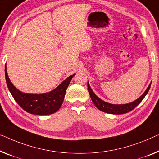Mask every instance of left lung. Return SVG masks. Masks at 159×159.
<instances>
[{"label":"left lung","mask_w":159,"mask_h":159,"mask_svg":"<svg viewBox=\"0 0 159 159\" xmlns=\"http://www.w3.org/2000/svg\"><path fill=\"white\" fill-rule=\"evenodd\" d=\"M151 85V83L149 84V86H148L147 89H146L145 92H144L139 98H137L136 100L133 101V102L125 104H112L103 101L102 99L98 98V97L93 93V90L91 89L89 82H88V90H89L90 96H91L92 101H93L95 106H96L99 110L103 111V112L111 113V114H124V113H128L129 112V111H132L141 102V101L143 100L144 97H145L146 96V94L148 93L149 89H150Z\"/></svg>","instance_id":"8db88e82"}]
</instances>
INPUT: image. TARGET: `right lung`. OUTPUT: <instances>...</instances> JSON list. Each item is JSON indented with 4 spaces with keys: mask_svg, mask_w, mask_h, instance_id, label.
<instances>
[{
    "mask_svg": "<svg viewBox=\"0 0 159 159\" xmlns=\"http://www.w3.org/2000/svg\"><path fill=\"white\" fill-rule=\"evenodd\" d=\"M75 73L66 79L53 91L46 93L34 94L20 91L13 86L7 73L5 66L6 84L13 98L26 112L35 115H49L56 112L62 105L66 89Z\"/></svg>",
    "mask_w": 159,
    "mask_h": 159,
    "instance_id": "add662e5",
    "label": "right lung"
}]
</instances>
